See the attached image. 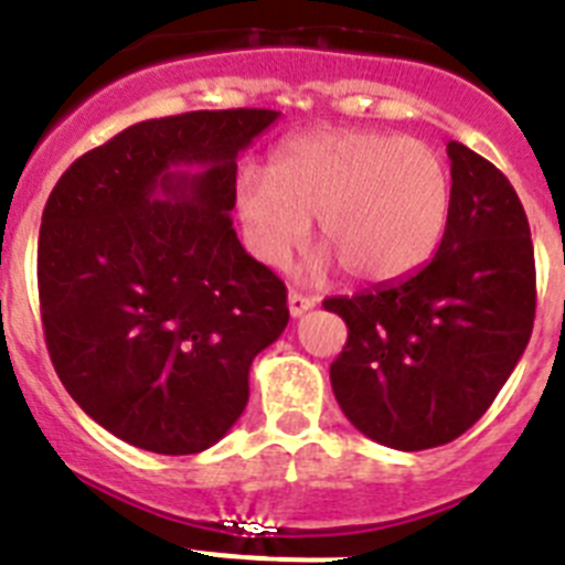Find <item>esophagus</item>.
<instances>
[{
  "mask_svg": "<svg viewBox=\"0 0 565 565\" xmlns=\"http://www.w3.org/2000/svg\"><path fill=\"white\" fill-rule=\"evenodd\" d=\"M313 306H317V299L313 297H306V294L299 291H288V311H291V317H302V313L311 311Z\"/></svg>",
  "mask_w": 565,
  "mask_h": 565,
  "instance_id": "esophagus-1",
  "label": "esophagus"
}]
</instances>
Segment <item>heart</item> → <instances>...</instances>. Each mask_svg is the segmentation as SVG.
Returning <instances> with one entry per match:
<instances>
[{
    "label": "heart",
    "mask_w": 565,
    "mask_h": 565,
    "mask_svg": "<svg viewBox=\"0 0 565 565\" xmlns=\"http://www.w3.org/2000/svg\"><path fill=\"white\" fill-rule=\"evenodd\" d=\"M234 209L246 246L282 266L308 237L359 282L416 271L441 243L450 217V172L427 143L379 129H311L271 152L268 172L239 169Z\"/></svg>",
    "instance_id": "obj_1"
}]
</instances>
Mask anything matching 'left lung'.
Segmentation results:
<instances>
[{
  "label": "left lung",
  "mask_w": 565,
  "mask_h": 565,
  "mask_svg": "<svg viewBox=\"0 0 565 565\" xmlns=\"http://www.w3.org/2000/svg\"><path fill=\"white\" fill-rule=\"evenodd\" d=\"M450 154V217L436 257L411 277L331 297L348 342L331 364L359 433L416 452L456 441L526 351L535 326V248L507 174L463 143Z\"/></svg>",
  "instance_id": "obj_1"
}]
</instances>
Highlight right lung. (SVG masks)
I'll return each mask as SVG.
<instances>
[{"label": "right lung", "instance_id": "obj_1", "mask_svg": "<svg viewBox=\"0 0 565 565\" xmlns=\"http://www.w3.org/2000/svg\"><path fill=\"white\" fill-rule=\"evenodd\" d=\"M277 118L239 107L132 124L50 192L44 342L78 407L132 447L192 456L221 441L246 411L254 356L286 331V282L232 226L237 154Z\"/></svg>", "mask_w": 565, "mask_h": 565}]
</instances>
